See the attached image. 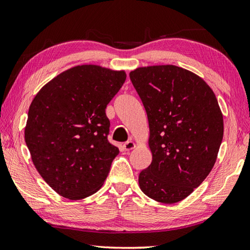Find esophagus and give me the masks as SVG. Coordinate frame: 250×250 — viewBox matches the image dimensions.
<instances>
[{
	"mask_svg": "<svg viewBox=\"0 0 250 250\" xmlns=\"http://www.w3.org/2000/svg\"><path fill=\"white\" fill-rule=\"evenodd\" d=\"M136 147V144L134 143V141H126V143L123 145V148L124 150H126V151H129V150H133L134 148Z\"/></svg>",
	"mask_w": 250,
	"mask_h": 250,
	"instance_id": "1",
	"label": "esophagus"
}]
</instances>
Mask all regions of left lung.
<instances>
[{
  "label": "left lung",
  "instance_id": "1",
  "mask_svg": "<svg viewBox=\"0 0 250 250\" xmlns=\"http://www.w3.org/2000/svg\"><path fill=\"white\" fill-rule=\"evenodd\" d=\"M149 123L151 164L139 174L145 195L162 204L189 196L209 175L223 139V114L212 89L190 70L152 65L129 73Z\"/></svg>",
  "mask_w": 250,
  "mask_h": 250
}]
</instances>
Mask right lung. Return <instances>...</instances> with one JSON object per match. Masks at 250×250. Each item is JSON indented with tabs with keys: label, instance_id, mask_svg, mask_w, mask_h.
<instances>
[{
	"label": "right lung",
	"instance_id": "add662e5",
	"mask_svg": "<svg viewBox=\"0 0 250 250\" xmlns=\"http://www.w3.org/2000/svg\"><path fill=\"white\" fill-rule=\"evenodd\" d=\"M125 79V70L77 65L46 83L32 100L26 145L41 177L64 198H87L104 184L120 152L106 138L105 107Z\"/></svg>",
	"mask_w": 250,
	"mask_h": 250
}]
</instances>
